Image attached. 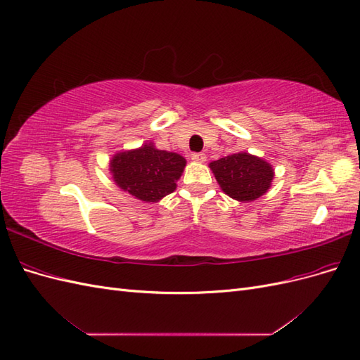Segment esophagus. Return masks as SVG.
<instances>
[{
	"instance_id": "esophagus-1",
	"label": "esophagus",
	"mask_w": 360,
	"mask_h": 360,
	"mask_svg": "<svg viewBox=\"0 0 360 360\" xmlns=\"http://www.w3.org/2000/svg\"><path fill=\"white\" fill-rule=\"evenodd\" d=\"M192 160H193V162L204 163V162L207 160V156H205V153H193V155H192Z\"/></svg>"
}]
</instances>
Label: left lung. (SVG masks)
Here are the masks:
<instances>
[{
	"mask_svg": "<svg viewBox=\"0 0 360 360\" xmlns=\"http://www.w3.org/2000/svg\"><path fill=\"white\" fill-rule=\"evenodd\" d=\"M209 167L221 189L240 202H250L264 195L275 177L269 162L245 151L213 160Z\"/></svg>",
	"mask_w": 360,
	"mask_h": 360,
	"instance_id": "8db88e82",
	"label": "left lung"
}]
</instances>
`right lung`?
Listing matches in <instances>:
<instances>
[{"instance_id": "1", "label": "right lung", "mask_w": 360, "mask_h": 360, "mask_svg": "<svg viewBox=\"0 0 360 360\" xmlns=\"http://www.w3.org/2000/svg\"><path fill=\"white\" fill-rule=\"evenodd\" d=\"M184 167L183 156L146 143L136 150L114 155L110 171L118 188L141 201L158 202L176 191Z\"/></svg>"}]
</instances>
